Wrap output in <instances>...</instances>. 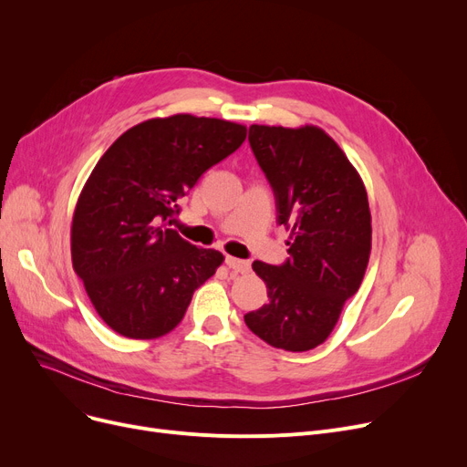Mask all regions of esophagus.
<instances>
[{
    "instance_id": "1",
    "label": "esophagus",
    "mask_w": 467,
    "mask_h": 467,
    "mask_svg": "<svg viewBox=\"0 0 467 467\" xmlns=\"http://www.w3.org/2000/svg\"><path fill=\"white\" fill-rule=\"evenodd\" d=\"M225 263H227V266L231 268V271H234L236 275H248V273L252 271L250 263L244 261V259H236V257L227 255V257H225Z\"/></svg>"
}]
</instances>
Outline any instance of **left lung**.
I'll return each instance as SVG.
<instances>
[{
	"mask_svg": "<svg viewBox=\"0 0 467 467\" xmlns=\"http://www.w3.org/2000/svg\"><path fill=\"white\" fill-rule=\"evenodd\" d=\"M250 147L291 231L282 265L254 261L268 303L244 316L268 345L306 352L329 337L359 289L371 254V212L356 168L322 129L250 127Z\"/></svg>",
	"mask_w": 467,
	"mask_h": 467,
	"instance_id": "obj_1",
	"label": "left lung"
}]
</instances>
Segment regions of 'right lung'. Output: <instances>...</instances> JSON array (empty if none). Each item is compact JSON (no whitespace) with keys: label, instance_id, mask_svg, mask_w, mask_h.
Listing matches in <instances>:
<instances>
[{"label":"right lung","instance_id":"add662e5","mask_svg":"<svg viewBox=\"0 0 467 467\" xmlns=\"http://www.w3.org/2000/svg\"><path fill=\"white\" fill-rule=\"evenodd\" d=\"M246 127L171 115L119 136L94 166L73 213L71 261L102 320L129 338L174 329L223 255L183 240L168 219L208 168L234 153Z\"/></svg>","mask_w":467,"mask_h":467}]
</instances>
